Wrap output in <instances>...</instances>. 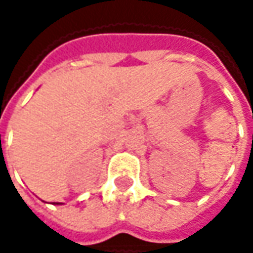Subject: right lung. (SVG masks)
<instances>
[{
    "label": "right lung",
    "instance_id": "obj_1",
    "mask_svg": "<svg viewBox=\"0 0 253 253\" xmlns=\"http://www.w3.org/2000/svg\"><path fill=\"white\" fill-rule=\"evenodd\" d=\"M54 204H62V203H54Z\"/></svg>",
    "mask_w": 253,
    "mask_h": 253
}]
</instances>
